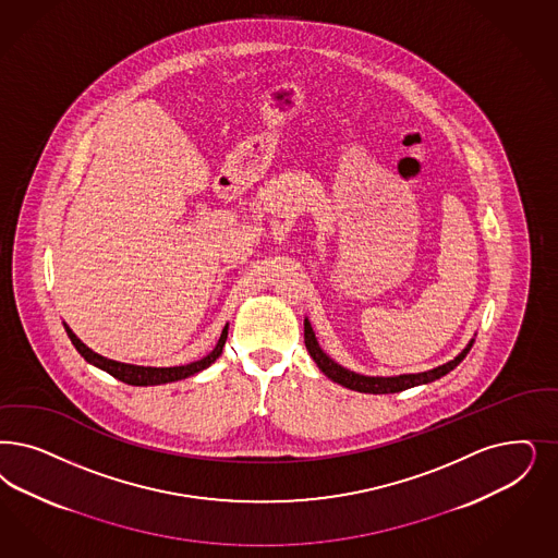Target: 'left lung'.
Here are the masks:
<instances>
[{
	"label": "left lung",
	"mask_w": 558,
	"mask_h": 558,
	"mask_svg": "<svg viewBox=\"0 0 558 558\" xmlns=\"http://www.w3.org/2000/svg\"><path fill=\"white\" fill-rule=\"evenodd\" d=\"M474 344V338L465 344L460 354L442 365L435 366L430 371H423V373H404V375H389V377H381V375H363L356 371H350L347 366L336 363L324 348L319 347L315 331L311 327V322L305 317V347H307L311 359L315 361V365L319 366V371L326 375L327 379H331L333 384L344 385L352 391H361V393H398L404 391L410 387L416 385H426L441 379L442 375H447L449 371H453L456 366L460 365L461 361L465 359V354L470 352V348Z\"/></svg>",
	"instance_id": "8db88e82"
}]
</instances>
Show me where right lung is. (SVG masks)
<instances>
[{"instance_id": "obj_1", "label": "right lung", "mask_w": 558, "mask_h": 558, "mask_svg": "<svg viewBox=\"0 0 558 558\" xmlns=\"http://www.w3.org/2000/svg\"><path fill=\"white\" fill-rule=\"evenodd\" d=\"M63 327H65V331H68V336H70V340H72V344H74L77 352L84 356V361H86V363L98 366L100 371H105V373L113 375L116 379L123 381V384L140 385V387H146V385L173 384V381L187 379V377H192L195 373H199V371L208 368V366H210L211 363L222 354V348H225L227 336H229V324H227L210 354H206V356H204V359H199V361H193L190 365L142 366L130 365V363H119V361H111V359H107V356H100L98 352L86 347V344L77 338L76 333L70 329V326H68L65 322H63Z\"/></svg>"}]
</instances>
